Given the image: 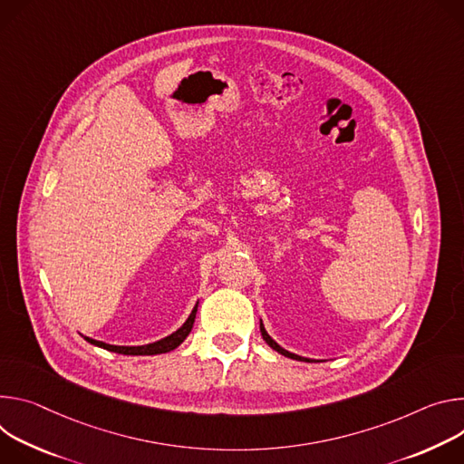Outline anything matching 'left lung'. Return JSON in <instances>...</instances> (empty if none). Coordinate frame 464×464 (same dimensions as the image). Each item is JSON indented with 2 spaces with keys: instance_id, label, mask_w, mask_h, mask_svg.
<instances>
[{
  "instance_id": "obj_1",
  "label": "left lung",
  "mask_w": 464,
  "mask_h": 464,
  "mask_svg": "<svg viewBox=\"0 0 464 464\" xmlns=\"http://www.w3.org/2000/svg\"><path fill=\"white\" fill-rule=\"evenodd\" d=\"M260 330H262V337L266 339V343L273 348V350H276L278 353H282V355H285V357H291V359H298V362H310V359H305V357H300V355H295V353H291V352H287V350H284L282 346H278L271 337H269V334L266 332V328H264V324H260Z\"/></svg>"
}]
</instances>
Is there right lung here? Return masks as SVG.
<instances>
[{"label": "right lung", "instance_id": "1", "mask_svg": "<svg viewBox=\"0 0 464 464\" xmlns=\"http://www.w3.org/2000/svg\"><path fill=\"white\" fill-rule=\"evenodd\" d=\"M195 315H197V305L193 307V312L189 314V317H188V321L184 323L182 328H179L175 334H171L169 337H166L162 341L143 344V346H114V344L101 343V341H95V339H90V337H84V339L88 343L95 344V346H101V348L111 350V352H118V353H123V355H157V353H166V352L175 350L189 335V332L193 328V323H195Z\"/></svg>", "mask_w": 464, "mask_h": 464}]
</instances>
